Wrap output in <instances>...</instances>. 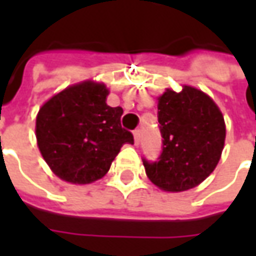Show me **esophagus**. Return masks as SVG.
Segmentation results:
<instances>
[{
  "label": "esophagus",
  "mask_w": 256,
  "mask_h": 256,
  "mask_svg": "<svg viewBox=\"0 0 256 256\" xmlns=\"http://www.w3.org/2000/svg\"><path fill=\"white\" fill-rule=\"evenodd\" d=\"M134 141H136V144H138L140 140H141V130L137 128V130H134Z\"/></svg>",
  "instance_id": "obj_1"
}]
</instances>
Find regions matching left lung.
<instances>
[{
	"instance_id": "left-lung-1",
	"label": "left lung",
	"mask_w": 256,
	"mask_h": 256,
	"mask_svg": "<svg viewBox=\"0 0 256 256\" xmlns=\"http://www.w3.org/2000/svg\"><path fill=\"white\" fill-rule=\"evenodd\" d=\"M162 152L156 160L142 158L145 172L156 186L182 192L204 181L220 162L225 122L220 108L203 92L184 86L167 89L158 104Z\"/></svg>"
}]
</instances>
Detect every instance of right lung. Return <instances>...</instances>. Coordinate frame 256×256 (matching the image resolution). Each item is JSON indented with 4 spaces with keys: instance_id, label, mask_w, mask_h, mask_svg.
<instances>
[{
    "instance_id": "1",
    "label": "right lung",
    "mask_w": 256,
    "mask_h": 256,
    "mask_svg": "<svg viewBox=\"0 0 256 256\" xmlns=\"http://www.w3.org/2000/svg\"><path fill=\"white\" fill-rule=\"evenodd\" d=\"M102 84L70 86L45 102L36 116V141L52 172L71 184L104 177L123 144H134L122 128V106H106Z\"/></svg>"
}]
</instances>
